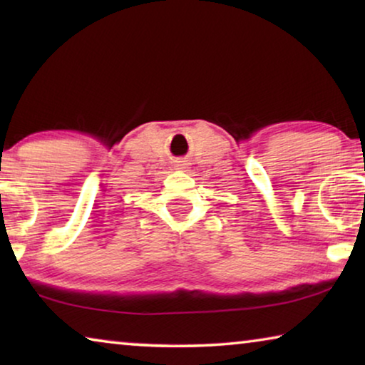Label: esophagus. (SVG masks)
Instances as JSON below:
<instances>
[{"instance_id":"34e87169","label":"esophagus","mask_w":365,"mask_h":365,"mask_svg":"<svg viewBox=\"0 0 365 365\" xmlns=\"http://www.w3.org/2000/svg\"><path fill=\"white\" fill-rule=\"evenodd\" d=\"M177 169H185V164H177Z\"/></svg>"}]
</instances>
